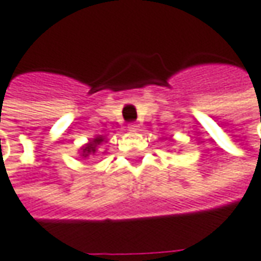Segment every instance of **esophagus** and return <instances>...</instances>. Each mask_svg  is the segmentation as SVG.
Here are the masks:
<instances>
[{"mask_svg": "<svg viewBox=\"0 0 261 261\" xmlns=\"http://www.w3.org/2000/svg\"><path fill=\"white\" fill-rule=\"evenodd\" d=\"M137 127H139L137 122H130V124H128V128H130V130H137Z\"/></svg>", "mask_w": 261, "mask_h": 261, "instance_id": "34e87169", "label": "esophagus"}]
</instances>
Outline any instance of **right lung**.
Returning a JSON list of instances; mask_svg holds the SVG:
<instances>
[{
    "label": "right lung",
    "instance_id": "1",
    "mask_svg": "<svg viewBox=\"0 0 261 261\" xmlns=\"http://www.w3.org/2000/svg\"><path fill=\"white\" fill-rule=\"evenodd\" d=\"M103 141L102 137H96V139H94L89 144H86L85 147L82 148V156L84 158H86L88 154H94L95 151H96V147L98 146H101V143Z\"/></svg>",
    "mask_w": 261,
    "mask_h": 261
}]
</instances>
